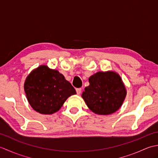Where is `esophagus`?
Listing matches in <instances>:
<instances>
[{
  "instance_id": "esophagus-1",
  "label": "esophagus",
  "mask_w": 158,
  "mask_h": 158,
  "mask_svg": "<svg viewBox=\"0 0 158 158\" xmlns=\"http://www.w3.org/2000/svg\"><path fill=\"white\" fill-rule=\"evenodd\" d=\"M81 91H82V89L81 88H77L76 89V92H77V94L78 95H79L81 93Z\"/></svg>"
}]
</instances>
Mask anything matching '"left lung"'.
I'll return each mask as SVG.
<instances>
[{"label":"left lung","mask_w":158,"mask_h":158,"mask_svg":"<svg viewBox=\"0 0 158 158\" xmlns=\"http://www.w3.org/2000/svg\"><path fill=\"white\" fill-rule=\"evenodd\" d=\"M89 85L82 94L88 108L96 114L109 115L122 105L126 89L118 74L113 71L98 72L89 78Z\"/></svg>","instance_id":"8db88e82"}]
</instances>
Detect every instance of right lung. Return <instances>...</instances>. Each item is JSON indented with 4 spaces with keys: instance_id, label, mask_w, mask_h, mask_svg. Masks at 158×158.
<instances>
[{
    "instance_id": "right-lung-1",
    "label": "right lung",
    "mask_w": 158,
    "mask_h": 158,
    "mask_svg": "<svg viewBox=\"0 0 158 158\" xmlns=\"http://www.w3.org/2000/svg\"><path fill=\"white\" fill-rule=\"evenodd\" d=\"M24 91L32 108L44 115L58 111L69 96L76 94L63 75L45 65L29 74L24 83Z\"/></svg>"
}]
</instances>
